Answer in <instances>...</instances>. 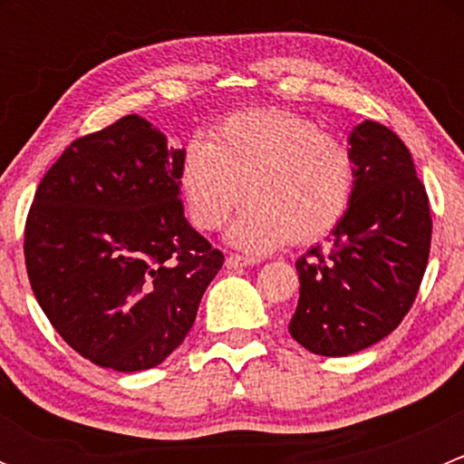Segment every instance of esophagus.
<instances>
[{
	"label": "esophagus",
	"instance_id": "esophagus-1",
	"mask_svg": "<svg viewBox=\"0 0 464 464\" xmlns=\"http://www.w3.org/2000/svg\"><path fill=\"white\" fill-rule=\"evenodd\" d=\"M224 265H227L228 269H242V266L258 265V260H256V258H245V256H237V254H231V256H227Z\"/></svg>",
	"mask_w": 464,
	"mask_h": 464
}]
</instances>
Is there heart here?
Wrapping results in <instances>:
<instances>
[{
	"label": "heart",
	"mask_w": 464,
	"mask_h": 464,
	"mask_svg": "<svg viewBox=\"0 0 464 464\" xmlns=\"http://www.w3.org/2000/svg\"><path fill=\"white\" fill-rule=\"evenodd\" d=\"M354 159L339 139L285 110H240L222 121L210 141L186 143L179 186L190 222L218 231L242 202L227 242L258 256L292 237L307 245L327 236L348 213Z\"/></svg>",
	"instance_id": "b5f03b06"
}]
</instances>
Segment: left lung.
I'll return each mask as SVG.
<instances>
[{
  "mask_svg": "<svg viewBox=\"0 0 464 464\" xmlns=\"http://www.w3.org/2000/svg\"><path fill=\"white\" fill-rule=\"evenodd\" d=\"M354 195L332 228L330 256L312 246L296 262L298 305L289 334L310 353L345 357L391 334L418 296L431 210L413 157L386 125L363 121L350 132Z\"/></svg>",
  "mask_w": 464,
  "mask_h": 464,
  "instance_id": "1",
  "label": "left lung"
}]
</instances>
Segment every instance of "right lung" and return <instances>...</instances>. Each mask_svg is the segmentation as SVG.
<instances>
[{
	"label": "right lung",
	"mask_w": 464,
	"mask_h": 464,
	"mask_svg": "<svg viewBox=\"0 0 464 464\" xmlns=\"http://www.w3.org/2000/svg\"><path fill=\"white\" fill-rule=\"evenodd\" d=\"M184 148L139 114L76 139L26 219L33 294L60 336L101 368L139 372L179 348L222 269L184 215Z\"/></svg>",
	"instance_id": "obj_1"
}]
</instances>
